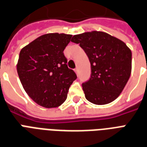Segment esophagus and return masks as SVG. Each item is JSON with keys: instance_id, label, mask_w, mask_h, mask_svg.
Instances as JSON below:
<instances>
[{"instance_id": "1", "label": "esophagus", "mask_w": 147, "mask_h": 147, "mask_svg": "<svg viewBox=\"0 0 147 147\" xmlns=\"http://www.w3.org/2000/svg\"><path fill=\"white\" fill-rule=\"evenodd\" d=\"M74 72L76 73V74H77V73H78V68H75L74 69Z\"/></svg>"}]
</instances>
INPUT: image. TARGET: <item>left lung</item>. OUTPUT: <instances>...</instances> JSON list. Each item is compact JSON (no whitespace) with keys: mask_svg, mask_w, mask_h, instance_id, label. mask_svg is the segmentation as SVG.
Returning a JSON list of instances; mask_svg holds the SVG:
<instances>
[{"mask_svg":"<svg viewBox=\"0 0 147 147\" xmlns=\"http://www.w3.org/2000/svg\"><path fill=\"white\" fill-rule=\"evenodd\" d=\"M71 41L80 44L90 63V78L82 84L86 100L96 105L116 100L130 77V49L121 40L97 30L74 35Z\"/></svg>","mask_w":147,"mask_h":147,"instance_id":"1","label":"left lung"}]
</instances>
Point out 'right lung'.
I'll list each match as a JSON object with an SVG mask.
<instances>
[{
  "instance_id": "add662e5",
  "label": "right lung",
  "mask_w": 147,
  "mask_h": 147,
  "mask_svg": "<svg viewBox=\"0 0 147 147\" xmlns=\"http://www.w3.org/2000/svg\"><path fill=\"white\" fill-rule=\"evenodd\" d=\"M71 34L50 33L24 47L17 70L27 95L38 105L57 107L66 100L77 75L67 65L63 51Z\"/></svg>"
}]
</instances>
